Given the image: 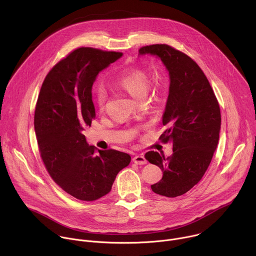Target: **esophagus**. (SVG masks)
<instances>
[{
  "instance_id": "1",
  "label": "esophagus",
  "mask_w": 256,
  "mask_h": 256,
  "mask_svg": "<svg viewBox=\"0 0 256 256\" xmlns=\"http://www.w3.org/2000/svg\"><path fill=\"white\" fill-rule=\"evenodd\" d=\"M132 161L138 164V165H144L147 163V160H146V158L142 156V155H136L132 158Z\"/></svg>"
}]
</instances>
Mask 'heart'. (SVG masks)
<instances>
[{"label":"heart","instance_id":"obj_1","mask_svg":"<svg viewBox=\"0 0 256 256\" xmlns=\"http://www.w3.org/2000/svg\"><path fill=\"white\" fill-rule=\"evenodd\" d=\"M116 84L126 91L136 100L146 97L149 87V78L144 72L138 68H126L122 70L116 79ZM93 100L95 105L102 109L106 101V92L102 86L93 90Z\"/></svg>","mask_w":256,"mask_h":256}]
</instances>
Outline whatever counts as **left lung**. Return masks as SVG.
<instances>
[{
  "instance_id": "obj_1",
  "label": "left lung",
  "mask_w": 256,
  "mask_h": 256,
  "mask_svg": "<svg viewBox=\"0 0 256 256\" xmlns=\"http://www.w3.org/2000/svg\"><path fill=\"white\" fill-rule=\"evenodd\" d=\"M146 54L160 58L169 75L162 116L166 130L160 138L173 144V154L165 158L150 151L144 157L163 172L152 190L175 198L198 184L212 161L220 136V106L204 72L188 56L167 44L140 48L138 56Z\"/></svg>"
}]
</instances>
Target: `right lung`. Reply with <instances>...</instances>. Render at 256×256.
<instances>
[{
    "label": "right lung",
    "instance_id": "right-lung-1",
    "mask_svg": "<svg viewBox=\"0 0 256 256\" xmlns=\"http://www.w3.org/2000/svg\"><path fill=\"white\" fill-rule=\"evenodd\" d=\"M122 52L81 48L46 77L35 107L34 128L42 161L56 184L74 198L92 202L112 190L130 156L89 146L84 128L95 118L92 86Z\"/></svg>",
    "mask_w": 256,
    "mask_h": 256
}]
</instances>
